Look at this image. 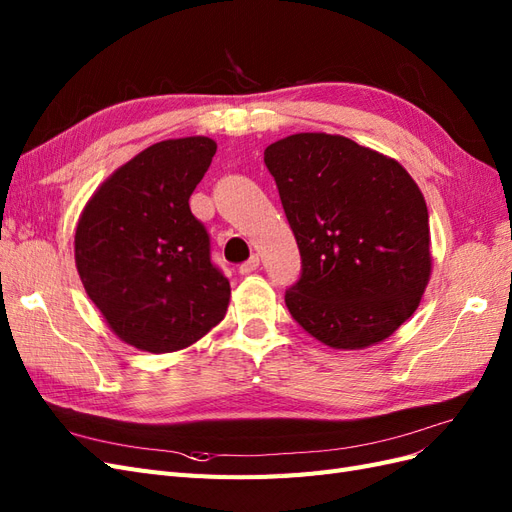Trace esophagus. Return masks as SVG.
I'll use <instances>...</instances> for the list:
<instances>
[{"label":"esophagus","instance_id":"obj_1","mask_svg":"<svg viewBox=\"0 0 512 512\" xmlns=\"http://www.w3.org/2000/svg\"><path fill=\"white\" fill-rule=\"evenodd\" d=\"M258 265H260V258H258V256H252L250 260H245L243 265H239V273H241V275H250V273H254V271L258 269Z\"/></svg>","mask_w":512,"mask_h":512}]
</instances>
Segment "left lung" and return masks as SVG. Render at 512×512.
Listing matches in <instances>:
<instances>
[{
    "label": "left lung",
    "instance_id": "8db88e82",
    "mask_svg": "<svg viewBox=\"0 0 512 512\" xmlns=\"http://www.w3.org/2000/svg\"><path fill=\"white\" fill-rule=\"evenodd\" d=\"M301 252L286 307L324 346L391 337L431 275L425 198L397 160L339 134L301 132L265 149Z\"/></svg>",
    "mask_w": 512,
    "mask_h": 512
}]
</instances>
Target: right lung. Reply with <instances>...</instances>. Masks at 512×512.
<instances>
[{"instance_id": "1", "label": "right lung", "mask_w": 512, "mask_h": 512, "mask_svg": "<svg viewBox=\"0 0 512 512\" xmlns=\"http://www.w3.org/2000/svg\"><path fill=\"white\" fill-rule=\"evenodd\" d=\"M215 149L207 136L147 147L100 185L76 224L74 260L87 297L138 350L188 348L226 316L230 284L190 211Z\"/></svg>"}]
</instances>
